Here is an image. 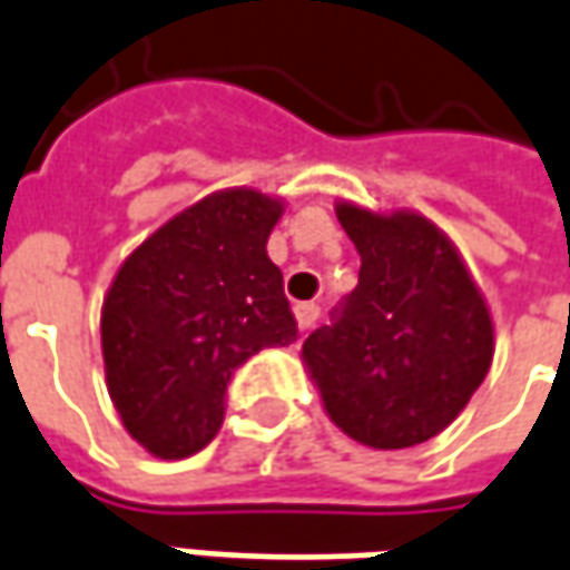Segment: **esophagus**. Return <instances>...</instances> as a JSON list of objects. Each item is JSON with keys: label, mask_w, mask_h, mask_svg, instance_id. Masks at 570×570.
I'll return each instance as SVG.
<instances>
[{"label": "esophagus", "mask_w": 570, "mask_h": 570, "mask_svg": "<svg viewBox=\"0 0 570 570\" xmlns=\"http://www.w3.org/2000/svg\"><path fill=\"white\" fill-rule=\"evenodd\" d=\"M294 320H297V328H301V332H309V328L316 325V320H320V307H316V304H297V307H294Z\"/></svg>", "instance_id": "1"}]
</instances>
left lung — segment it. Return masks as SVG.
<instances>
[{"mask_svg": "<svg viewBox=\"0 0 570 570\" xmlns=\"http://www.w3.org/2000/svg\"><path fill=\"white\" fill-rule=\"evenodd\" d=\"M360 282L301 347L323 410L351 441L403 450L469 406L493 363V320L459 247L419 210L337 202Z\"/></svg>", "mask_w": 570, "mask_h": 570, "instance_id": "8db88e82", "label": "left lung"}]
</instances>
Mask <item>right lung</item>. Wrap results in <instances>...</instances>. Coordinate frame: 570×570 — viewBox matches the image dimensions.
<instances>
[{
  "instance_id": "right-lung-1",
  "label": "right lung",
  "mask_w": 570,
  "mask_h": 570,
  "mask_svg": "<svg viewBox=\"0 0 570 570\" xmlns=\"http://www.w3.org/2000/svg\"><path fill=\"white\" fill-rule=\"evenodd\" d=\"M285 202L219 188L120 263L101 304L105 382L129 438L186 459L217 438L233 372L297 337L266 242Z\"/></svg>"
}]
</instances>
